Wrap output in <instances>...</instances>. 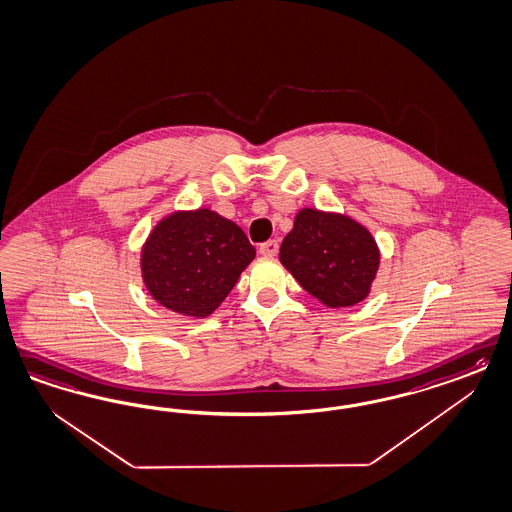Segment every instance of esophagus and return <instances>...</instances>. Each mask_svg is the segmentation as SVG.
I'll return each instance as SVG.
<instances>
[{
    "label": "esophagus",
    "mask_w": 512,
    "mask_h": 512,
    "mask_svg": "<svg viewBox=\"0 0 512 512\" xmlns=\"http://www.w3.org/2000/svg\"><path fill=\"white\" fill-rule=\"evenodd\" d=\"M279 252V243L275 239H269L260 245V254L262 256H277Z\"/></svg>",
    "instance_id": "34e87169"
}]
</instances>
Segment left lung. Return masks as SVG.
Instances as JSON below:
<instances>
[{
  "label": "left lung",
  "instance_id": "obj_1",
  "mask_svg": "<svg viewBox=\"0 0 512 512\" xmlns=\"http://www.w3.org/2000/svg\"><path fill=\"white\" fill-rule=\"evenodd\" d=\"M281 264L311 296L330 309L352 307L369 296L380 250L358 220L303 207L279 254Z\"/></svg>",
  "mask_w": 512,
  "mask_h": 512
}]
</instances>
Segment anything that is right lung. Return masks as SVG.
Returning a JSON list of instances; mask_svg holds the SVG:
<instances>
[{"label":"right lung","mask_w":512,"mask_h":512,"mask_svg":"<svg viewBox=\"0 0 512 512\" xmlns=\"http://www.w3.org/2000/svg\"><path fill=\"white\" fill-rule=\"evenodd\" d=\"M256 248L235 222L209 207L158 220L141 248V277L152 299L173 313L207 318L228 297Z\"/></svg>","instance_id":"obj_1"}]
</instances>
